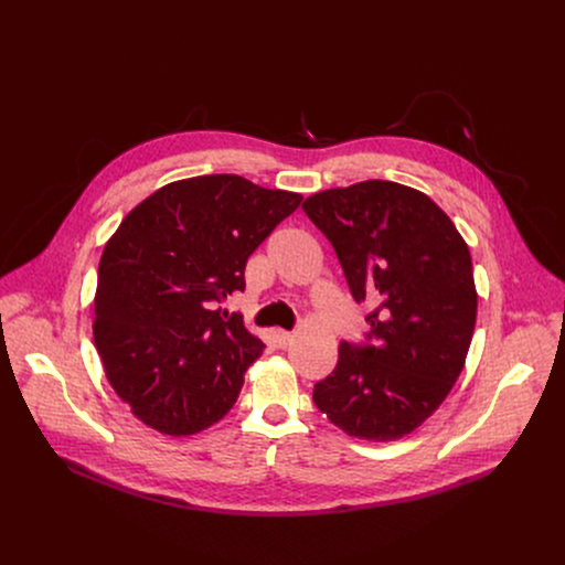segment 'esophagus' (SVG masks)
<instances>
[{"label":"esophagus","instance_id":"34e87169","mask_svg":"<svg viewBox=\"0 0 565 565\" xmlns=\"http://www.w3.org/2000/svg\"><path fill=\"white\" fill-rule=\"evenodd\" d=\"M275 340H277V347H279V349H288V347L292 344V340H295V337H292L290 332L277 330V332H275Z\"/></svg>","mask_w":565,"mask_h":565}]
</instances>
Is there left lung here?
Wrapping results in <instances>:
<instances>
[{"instance_id":"left-lung-1","label":"left lung","mask_w":565,"mask_h":565,"mask_svg":"<svg viewBox=\"0 0 565 565\" xmlns=\"http://www.w3.org/2000/svg\"><path fill=\"white\" fill-rule=\"evenodd\" d=\"M303 212L332 242L373 344L340 342L315 404L349 437L397 441L448 397L473 337L478 292L467 242L424 192L362 181L312 194Z\"/></svg>"}]
</instances>
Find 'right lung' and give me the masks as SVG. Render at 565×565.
Here are the masks:
<instances>
[{
    "label": "right lung",
    "mask_w": 565,
    "mask_h": 565,
    "mask_svg": "<svg viewBox=\"0 0 565 565\" xmlns=\"http://www.w3.org/2000/svg\"><path fill=\"white\" fill-rule=\"evenodd\" d=\"M301 199L237 174L181 179L143 199L109 237L94 342L117 397L148 428L190 437L231 411L264 342L218 306L244 290L248 255Z\"/></svg>",
    "instance_id": "right-lung-1"
}]
</instances>
